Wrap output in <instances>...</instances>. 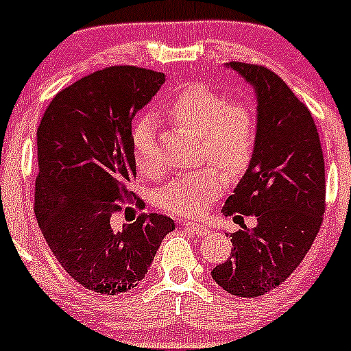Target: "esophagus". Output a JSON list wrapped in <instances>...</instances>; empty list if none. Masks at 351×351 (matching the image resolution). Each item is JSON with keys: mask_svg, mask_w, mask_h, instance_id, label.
<instances>
[{"mask_svg": "<svg viewBox=\"0 0 351 351\" xmlns=\"http://www.w3.org/2000/svg\"><path fill=\"white\" fill-rule=\"evenodd\" d=\"M185 228H186V230L194 232V234L202 235V237L209 234V227H208V225H204V223H192V221H191V223H185Z\"/></svg>", "mask_w": 351, "mask_h": 351, "instance_id": "obj_1", "label": "esophagus"}]
</instances>
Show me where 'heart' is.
<instances>
[{"instance_id":"obj_1","label":"heart","mask_w":351,"mask_h":351,"mask_svg":"<svg viewBox=\"0 0 351 351\" xmlns=\"http://www.w3.org/2000/svg\"><path fill=\"white\" fill-rule=\"evenodd\" d=\"M162 116L201 135L202 154L228 173H241L253 157L258 136L256 112L250 104L228 101L220 91L204 84H185L162 104ZM156 128L142 117L133 128V156L143 175H154L159 165L154 154ZM225 176L208 166L176 176L159 192L160 208L180 216H199L221 194Z\"/></svg>"}]
</instances>
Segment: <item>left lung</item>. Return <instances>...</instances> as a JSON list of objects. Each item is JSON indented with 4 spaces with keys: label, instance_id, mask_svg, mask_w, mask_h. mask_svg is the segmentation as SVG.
I'll return each instance as SVG.
<instances>
[{
    "label": "left lung",
    "instance_id": "1",
    "mask_svg": "<svg viewBox=\"0 0 351 351\" xmlns=\"http://www.w3.org/2000/svg\"><path fill=\"white\" fill-rule=\"evenodd\" d=\"M256 97L258 136L244 176L223 206L234 220L256 216V227L230 234L232 254L211 277L227 293L256 298L296 270L322 223L326 166L312 114L270 69L228 62ZM228 237V234H227Z\"/></svg>",
    "mask_w": 351,
    "mask_h": 351
}]
</instances>
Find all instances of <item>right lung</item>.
Here are the masks:
<instances>
[{"label":"right lung","instance_id":"1","mask_svg":"<svg viewBox=\"0 0 351 351\" xmlns=\"http://www.w3.org/2000/svg\"><path fill=\"white\" fill-rule=\"evenodd\" d=\"M162 72L117 65L62 90L38 128L34 211L51 253L72 279L101 294L138 286L175 230L149 213L112 230L136 176L131 123L165 84Z\"/></svg>","mask_w":351,"mask_h":351}]
</instances>
